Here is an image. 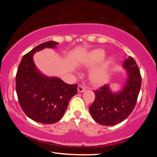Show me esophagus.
<instances>
[{
  "instance_id": "1",
  "label": "esophagus",
  "mask_w": 157,
  "mask_h": 157,
  "mask_svg": "<svg viewBox=\"0 0 157 157\" xmlns=\"http://www.w3.org/2000/svg\"><path fill=\"white\" fill-rule=\"evenodd\" d=\"M78 92H84L86 90V89H85V88L83 86L79 85L78 86Z\"/></svg>"
}]
</instances>
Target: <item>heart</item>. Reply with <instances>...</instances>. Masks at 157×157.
<instances>
[{"instance_id":"1","label":"heart","mask_w":157,"mask_h":157,"mask_svg":"<svg viewBox=\"0 0 157 157\" xmlns=\"http://www.w3.org/2000/svg\"><path fill=\"white\" fill-rule=\"evenodd\" d=\"M106 52L103 49L98 48L88 52L82 61L83 66L91 67L100 63L90 73L89 78L94 85L101 86L108 81L109 72L115 63V58L111 56L105 59Z\"/></svg>"}]
</instances>
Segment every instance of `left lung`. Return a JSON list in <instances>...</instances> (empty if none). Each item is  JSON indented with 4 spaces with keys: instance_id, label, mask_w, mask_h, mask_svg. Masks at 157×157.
I'll return each instance as SVG.
<instances>
[{
    "instance_id": "left-lung-1",
    "label": "left lung",
    "mask_w": 157,
    "mask_h": 157,
    "mask_svg": "<svg viewBox=\"0 0 157 157\" xmlns=\"http://www.w3.org/2000/svg\"><path fill=\"white\" fill-rule=\"evenodd\" d=\"M123 65L128 78L121 91L113 93L108 85L94 90L95 100L89 110L93 119L101 125L111 126L121 123L131 114L137 102L142 84L139 68L130 56Z\"/></svg>"
}]
</instances>
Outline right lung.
Segmentation results:
<instances>
[{
  "instance_id": "obj_1",
  "label": "right lung",
  "mask_w": 157,
  "mask_h": 157,
  "mask_svg": "<svg viewBox=\"0 0 157 157\" xmlns=\"http://www.w3.org/2000/svg\"><path fill=\"white\" fill-rule=\"evenodd\" d=\"M58 44L49 41L33 48L23 56L16 74V92L23 111L31 119L44 124L59 121L69 100L78 93V85L45 76L34 64L33 55L36 52L55 48Z\"/></svg>"
}]
</instances>
